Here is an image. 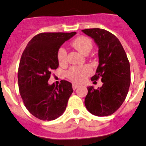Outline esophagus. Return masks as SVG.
Wrapping results in <instances>:
<instances>
[{"mask_svg": "<svg viewBox=\"0 0 146 146\" xmlns=\"http://www.w3.org/2000/svg\"><path fill=\"white\" fill-rule=\"evenodd\" d=\"M80 87V85H77V84H76V83H73V90H76V89L78 88V87Z\"/></svg>", "mask_w": 146, "mask_h": 146, "instance_id": "obj_1", "label": "esophagus"}]
</instances>
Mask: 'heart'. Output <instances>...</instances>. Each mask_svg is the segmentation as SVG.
Here are the masks:
<instances>
[{"instance_id": "1", "label": "heart", "mask_w": 146, "mask_h": 146, "mask_svg": "<svg viewBox=\"0 0 146 146\" xmlns=\"http://www.w3.org/2000/svg\"><path fill=\"white\" fill-rule=\"evenodd\" d=\"M72 45L79 52L87 55L92 50L93 47L91 39L85 36H79L72 42ZM57 59L61 65L67 61V52L64 47H60L57 51ZM92 73V69L89 66H72L66 72V76L69 79L76 82H81L85 80L87 76Z\"/></svg>"}]
</instances>
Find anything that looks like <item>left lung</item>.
<instances>
[{
  "label": "left lung",
  "instance_id": "1",
  "mask_svg": "<svg viewBox=\"0 0 146 146\" xmlns=\"http://www.w3.org/2000/svg\"><path fill=\"white\" fill-rule=\"evenodd\" d=\"M98 46L99 66L92 80L101 78L103 85L95 90L87 87L85 99L87 109L96 116H108L117 110L128 93L130 86V65L127 54L115 36L99 28L84 29Z\"/></svg>",
  "mask_w": 146,
  "mask_h": 146
}]
</instances>
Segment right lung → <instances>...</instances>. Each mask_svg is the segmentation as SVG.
Here are the masks:
<instances>
[{"mask_svg":"<svg viewBox=\"0 0 146 146\" xmlns=\"http://www.w3.org/2000/svg\"><path fill=\"white\" fill-rule=\"evenodd\" d=\"M76 34L42 33L29 42L21 55L18 70V85L23 102L33 116L41 120H54L64 113L73 93L72 84L61 80L49 85L52 70L59 66L57 51Z\"/></svg>","mask_w":146,"mask_h":146,"instance_id":"1","label":"right lung"}]
</instances>
